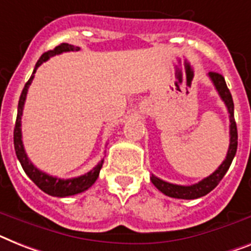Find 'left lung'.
<instances>
[{
	"label": "left lung",
	"mask_w": 251,
	"mask_h": 251,
	"mask_svg": "<svg viewBox=\"0 0 251 251\" xmlns=\"http://www.w3.org/2000/svg\"><path fill=\"white\" fill-rule=\"evenodd\" d=\"M209 78L212 79L213 84H214L215 90L223 100V102L227 106V111L229 114V148L227 151V156L223 160V163L218 167V169L213 172L212 175L209 177L204 178L200 182L195 183L191 186H181V185H175V183H169L165 182L160 178L155 177L154 175L151 176V182L155 187L158 188L159 191L163 192L164 195L169 196V198L175 199H186V200H191V199H198L205 196L206 194L214 190L218 183L221 182L225 175L228 171L229 165L232 163L233 158L236 155V150H237V127H236L235 122V115H233V100L229 92L228 87L226 84L225 78L222 74L214 73L210 72L209 73Z\"/></svg>",
	"instance_id": "left-lung-1"
}]
</instances>
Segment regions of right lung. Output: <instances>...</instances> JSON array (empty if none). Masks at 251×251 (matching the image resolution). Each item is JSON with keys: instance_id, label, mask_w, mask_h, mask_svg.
Instances as JSON below:
<instances>
[{"instance_id": "right-lung-1", "label": "right lung", "mask_w": 251, "mask_h": 251, "mask_svg": "<svg viewBox=\"0 0 251 251\" xmlns=\"http://www.w3.org/2000/svg\"><path fill=\"white\" fill-rule=\"evenodd\" d=\"M69 51H79V47H74L73 45H68V43H61V45L56 46L53 50H50V51L45 52L39 57V60L36 64V68L33 70L32 76L29 78V80L25 83V86L23 88L22 95H20V99H19L18 117H16L15 128H14V148H15L16 156H18L24 172L43 192H46V194L51 196H56V198H66V196L76 195V194H80V192L88 190L96 182L103 163V160H101L96 167L93 168L92 171L87 172L86 175L83 176L69 178V179H61V178L52 177V176L47 175L45 172L39 171L38 168L34 167L32 161L29 160L25 150H24V145H23L22 140V128H20L22 127L23 107H24V103H25L29 86H30L33 78H34V73L38 69V66L42 63H45L46 60H49L50 57H52L55 55H60V53L63 52H69Z\"/></svg>"}]
</instances>
